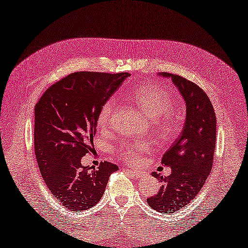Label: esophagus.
Instances as JSON below:
<instances>
[{"label":"esophagus","instance_id":"34e87169","mask_svg":"<svg viewBox=\"0 0 248 248\" xmlns=\"http://www.w3.org/2000/svg\"><path fill=\"white\" fill-rule=\"evenodd\" d=\"M125 170H126V171L129 173V175L133 176V177H135V179H140V177H142V176L145 175L144 173H141V172H137V171H133V170H129V169H125Z\"/></svg>","mask_w":248,"mask_h":248}]
</instances>
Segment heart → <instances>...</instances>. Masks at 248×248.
Returning a JSON list of instances; mask_svg holds the SVG:
<instances>
[{
  "instance_id": "b5f03b06",
  "label": "heart",
  "mask_w": 248,
  "mask_h": 248,
  "mask_svg": "<svg viewBox=\"0 0 248 248\" xmlns=\"http://www.w3.org/2000/svg\"><path fill=\"white\" fill-rule=\"evenodd\" d=\"M134 102L144 111L151 119H155V123L159 131L164 136L172 134V123L170 120V112L174 108V99L170 93L159 86L146 85L132 90L129 93ZM114 107V100L108 99L102 104L98 113V124L100 126H107L110 123L111 115ZM150 145L146 141L136 140L132 142H124L115 148V154L129 164L137 163L142 155L148 153Z\"/></svg>"
}]
</instances>
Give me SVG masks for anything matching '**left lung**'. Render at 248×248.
I'll return each instance as SVG.
<instances>
[{"mask_svg": "<svg viewBox=\"0 0 248 248\" xmlns=\"http://www.w3.org/2000/svg\"><path fill=\"white\" fill-rule=\"evenodd\" d=\"M171 77L186 103V122L183 132L167 153L161 163L171 168V174L153 176L162 185L155 196L147 198L151 208L171 214L181 210L197 196L210 174L217 138V119L209 97L201 87L179 75L162 73Z\"/></svg>", "mask_w": 248, "mask_h": 248, "instance_id": "left-lung-1", "label": "left lung"}]
</instances>
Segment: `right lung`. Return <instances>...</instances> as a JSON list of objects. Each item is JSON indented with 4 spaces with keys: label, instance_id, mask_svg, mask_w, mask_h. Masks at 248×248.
I'll return each mask as SVG.
<instances>
[{
    "label": "right lung",
    "instance_id": "obj_1",
    "mask_svg": "<svg viewBox=\"0 0 248 248\" xmlns=\"http://www.w3.org/2000/svg\"><path fill=\"white\" fill-rule=\"evenodd\" d=\"M128 73L76 72L52 85L34 107V155L53 196L73 211L97 205L119 167L108 161L82 167L93 153L98 113Z\"/></svg>",
    "mask_w": 248,
    "mask_h": 248
}]
</instances>
